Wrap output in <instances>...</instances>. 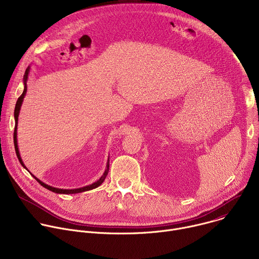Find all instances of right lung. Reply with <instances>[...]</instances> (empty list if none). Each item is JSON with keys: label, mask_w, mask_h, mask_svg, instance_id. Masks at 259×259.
Instances as JSON below:
<instances>
[{"label": "right lung", "mask_w": 259, "mask_h": 259, "mask_svg": "<svg viewBox=\"0 0 259 259\" xmlns=\"http://www.w3.org/2000/svg\"><path fill=\"white\" fill-rule=\"evenodd\" d=\"M28 73H29V66L26 68L25 72H24V76H23V81H24V89H23V92L22 94L19 96V98L17 99V102H16V105H15V109H14V119H15V128H14V135H13V138H14V146H15V152H16V156L20 162V164L26 169V167L24 166L22 160H21V157H20V154H19V151H18V145H17V122H18V116H19V112H20V107H21V104H22V101H23V98L25 96V93H26V81H27V78H28ZM108 169H109V160L107 161L106 163V169L103 173V175L97 180L95 181L94 183L90 184V186H87V187H84V188H80V189H76V190H62V189H57V188H53V187H50L48 186V184L42 182L40 179L36 178L35 176H33L31 173V175L34 177V179L38 181L41 186L51 192H54L56 194H65V195H68V194H78V193H82V192H86V191H90V190H93V189H96L98 188L100 184L104 181L107 173H108ZM27 170V169H26ZM28 171V170H27Z\"/></svg>", "instance_id": "obj_1"}]
</instances>
